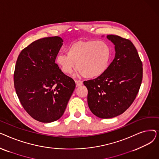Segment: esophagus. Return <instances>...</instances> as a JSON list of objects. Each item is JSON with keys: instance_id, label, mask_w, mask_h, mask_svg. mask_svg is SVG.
I'll use <instances>...</instances> for the list:
<instances>
[{"instance_id": "34e87169", "label": "esophagus", "mask_w": 159, "mask_h": 159, "mask_svg": "<svg viewBox=\"0 0 159 159\" xmlns=\"http://www.w3.org/2000/svg\"><path fill=\"white\" fill-rule=\"evenodd\" d=\"M75 83H76V84H77V86H82V84H83L82 81L79 80H75Z\"/></svg>"}]
</instances>
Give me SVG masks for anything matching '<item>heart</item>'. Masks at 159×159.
I'll list each match as a JSON object with an SVG mask.
<instances>
[{
	"label": "heart",
	"mask_w": 159,
	"mask_h": 159,
	"mask_svg": "<svg viewBox=\"0 0 159 159\" xmlns=\"http://www.w3.org/2000/svg\"><path fill=\"white\" fill-rule=\"evenodd\" d=\"M112 57L110 45L103 41L79 40L67 48V53L58 54L56 62L65 74L76 68L83 76L93 79L102 75L109 66Z\"/></svg>",
	"instance_id": "1"
}]
</instances>
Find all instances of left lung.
Masks as SVG:
<instances>
[{
    "instance_id": "1",
    "label": "left lung",
    "mask_w": 159,
    "mask_h": 159,
    "mask_svg": "<svg viewBox=\"0 0 159 159\" xmlns=\"http://www.w3.org/2000/svg\"><path fill=\"white\" fill-rule=\"evenodd\" d=\"M107 38L115 45V56L106 71L84 82L91 111L101 119L123 113L134 101L143 80V63L131 42L118 35Z\"/></svg>"
}]
</instances>
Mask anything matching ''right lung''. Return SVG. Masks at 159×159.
Returning a JSON list of instances; mask_svg holds the SVG:
<instances>
[{
  "mask_svg": "<svg viewBox=\"0 0 159 159\" xmlns=\"http://www.w3.org/2000/svg\"><path fill=\"white\" fill-rule=\"evenodd\" d=\"M62 42L57 36L37 40L22 50L16 62V95L24 109L41 122L59 119L75 88L73 79L55 63Z\"/></svg>",
  "mask_w": 159,
  "mask_h": 159,
  "instance_id": "1",
  "label": "right lung"
}]
</instances>
